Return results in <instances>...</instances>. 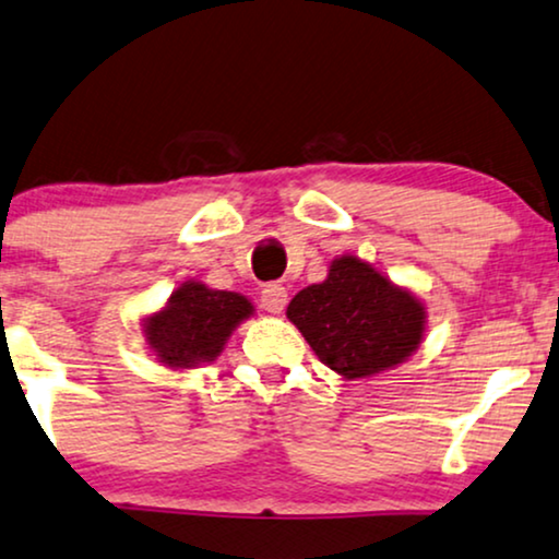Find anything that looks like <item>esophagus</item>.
<instances>
[{
    "label": "esophagus",
    "mask_w": 559,
    "mask_h": 559,
    "mask_svg": "<svg viewBox=\"0 0 559 559\" xmlns=\"http://www.w3.org/2000/svg\"><path fill=\"white\" fill-rule=\"evenodd\" d=\"M287 306V289L282 285H264L262 289V308L266 313L277 316Z\"/></svg>",
    "instance_id": "34e87169"
}]
</instances>
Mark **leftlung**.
Instances as JSON below:
<instances>
[{
	"label": "left lung",
	"instance_id": "left-lung-1",
	"mask_svg": "<svg viewBox=\"0 0 559 559\" xmlns=\"http://www.w3.org/2000/svg\"><path fill=\"white\" fill-rule=\"evenodd\" d=\"M287 318L325 367L344 380H361L403 365L426 336V306L354 253L329 264L287 306Z\"/></svg>",
	"mask_w": 559,
	"mask_h": 559
}]
</instances>
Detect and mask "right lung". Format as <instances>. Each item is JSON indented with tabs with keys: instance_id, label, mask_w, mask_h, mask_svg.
Listing matches in <instances>:
<instances>
[{
	"instance_id": "obj_1",
	"label": "right lung",
	"mask_w": 559,
	"mask_h": 559,
	"mask_svg": "<svg viewBox=\"0 0 559 559\" xmlns=\"http://www.w3.org/2000/svg\"><path fill=\"white\" fill-rule=\"evenodd\" d=\"M253 302L241 293L213 289L187 280L154 313L143 316V336L151 357L169 369H198L226 349L230 333L253 316Z\"/></svg>"
}]
</instances>
